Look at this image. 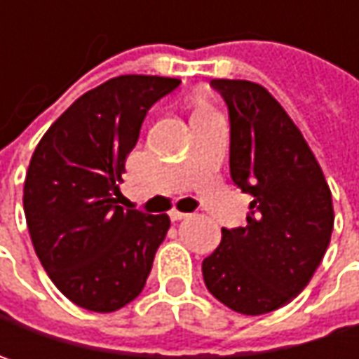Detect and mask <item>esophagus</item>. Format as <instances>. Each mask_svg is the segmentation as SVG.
Segmentation results:
<instances>
[{
    "instance_id": "esophagus-1",
    "label": "esophagus",
    "mask_w": 359,
    "mask_h": 359,
    "mask_svg": "<svg viewBox=\"0 0 359 359\" xmlns=\"http://www.w3.org/2000/svg\"><path fill=\"white\" fill-rule=\"evenodd\" d=\"M170 217H172V222H180V219H186L187 214L186 212H180V210H172Z\"/></svg>"
}]
</instances>
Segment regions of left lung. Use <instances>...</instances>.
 <instances>
[{
	"instance_id": "obj_1",
	"label": "left lung",
	"mask_w": 359,
	"mask_h": 359,
	"mask_svg": "<svg viewBox=\"0 0 359 359\" xmlns=\"http://www.w3.org/2000/svg\"><path fill=\"white\" fill-rule=\"evenodd\" d=\"M229 109V172L250 194L248 226L222 228L201 264L210 294L229 310L259 316L290 304L310 283L334 229L324 172L302 131L264 86L212 79Z\"/></svg>"
}]
</instances>
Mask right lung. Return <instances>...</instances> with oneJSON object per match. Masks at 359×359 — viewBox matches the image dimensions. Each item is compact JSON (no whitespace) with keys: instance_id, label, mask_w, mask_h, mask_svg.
I'll return each instance as SVG.
<instances>
[{"instance_id":"1","label":"right lung","mask_w":359,"mask_h":359,"mask_svg":"<svg viewBox=\"0 0 359 359\" xmlns=\"http://www.w3.org/2000/svg\"><path fill=\"white\" fill-rule=\"evenodd\" d=\"M180 86L161 76H118L86 91L35 147L23 184L34 250L67 299L109 313L142 294L170 215L118 205L126 159L145 114Z\"/></svg>"}]
</instances>
